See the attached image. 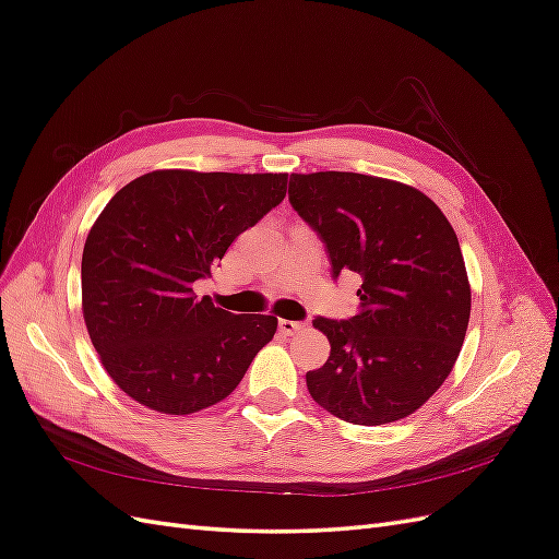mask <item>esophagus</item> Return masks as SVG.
I'll list each match as a JSON object with an SVG mask.
<instances>
[{
  "mask_svg": "<svg viewBox=\"0 0 559 559\" xmlns=\"http://www.w3.org/2000/svg\"><path fill=\"white\" fill-rule=\"evenodd\" d=\"M280 331L284 335H296L300 331H306V324L302 321H292V319H280Z\"/></svg>",
  "mask_w": 559,
  "mask_h": 559,
  "instance_id": "34e87169",
  "label": "esophagus"
}]
</instances>
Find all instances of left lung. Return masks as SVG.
Returning <instances> with one entry per match:
<instances>
[{
    "mask_svg": "<svg viewBox=\"0 0 559 559\" xmlns=\"http://www.w3.org/2000/svg\"><path fill=\"white\" fill-rule=\"evenodd\" d=\"M289 202L326 245L333 277L364 280L357 314L312 321L331 357L306 376L310 396L364 427L413 415L450 376L471 317L445 214L408 183L357 173L292 175Z\"/></svg>",
    "mask_w": 559,
    "mask_h": 559,
    "instance_id": "left-lung-1",
    "label": "left lung"
}]
</instances>
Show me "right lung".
Masks as SVG:
<instances>
[{
  "label": "right lung",
  "instance_id": "add662e5",
  "mask_svg": "<svg viewBox=\"0 0 559 559\" xmlns=\"http://www.w3.org/2000/svg\"><path fill=\"white\" fill-rule=\"evenodd\" d=\"M286 179L156 170L107 202L83 247L81 306L99 361L130 399L165 415L210 408L273 341L277 317L214 308L193 282L280 205Z\"/></svg>",
  "mask_w": 559,
  "mask_h": 559
}]
</instances>
